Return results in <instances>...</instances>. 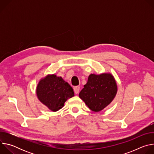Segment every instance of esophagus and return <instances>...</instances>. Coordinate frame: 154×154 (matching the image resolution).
Wrapping results in <instances>:
<instances>
[{
  "label": "esophagus",
  "instance_id": "34e87169",
  "mask_svg": "<svg viewBox=\"0 0 154 154\" xmlns=\"http://www.w3.org/2000/svg\"><path fill=\"white\" fill-rule=\"evenodd\" d=\"M79 90H80V87L79 86H76L74 88V91L75 94H78L79 92Z\"/></svg>",
  "mask_w": 154,
  "mask_h": 154
}]
</instances>
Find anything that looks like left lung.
Segmentation results:
<instances>
[{"instance_id": "8db88e82", "label": "left lung", "mask_w": 154, "mask_h": 154, "mask_svg": "<svg viewBox=\"0 0 154 154\" xmlns=\"http://www.w3.org/2000/svg\"><path fill=\"white\" fill-rule=\"evenodd\" d=\"M116 92L117 85L111 74H91L79 97L92 111L98 112L111 103Z\"/></svg>"}]
</instances>
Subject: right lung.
Segmentation results:
<instances>
[{"label":"right lung","instance_id":"add662e5","mask_svg":"<svg viewBox=\"0 0 154 154\" xmlns=\"http://www.w3.org/2000/svg\"><path fill=\"white\" fill-rule=\"evenodd\" d=\"M36 94L39 100L53 112L61 109L68 99L74 96L69 83L55 75L42 79L37 86Z\"/></svg>","mask_w":154,"mask_h":154}]
</instances>
